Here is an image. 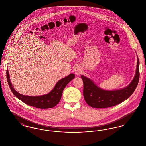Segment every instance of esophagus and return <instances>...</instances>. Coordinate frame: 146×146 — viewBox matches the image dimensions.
I'll use <instances>...</instances> for the list:
<instances>
[{"instance_id":"34e87169","label":"esophagus","mask_w":146,"mask_h":146,"mask_svg":"<svg viewBox=\"0 0 146 146\" xmlns=\"http://www.w3.org/2000/svg\"><path fill=\"white\" fill-rule=\"evenodd\" d=\"M74 72H75V73L76 74V75L80 74L82 73V69L81 67L79 66H76L75 70H74Z\"/></svg>"}]
</instances>
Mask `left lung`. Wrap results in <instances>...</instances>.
<instances>
[{
	"label": "left lung",
	"mask_w": 146,
	"mask_h": 146,
	"mask_svg": "<svg viewBox=\"0 0 146 146\" xmlns=\"http://www.w3.org/2000/svg\"><path fill=\"white\" fill-rule=\"evenodd\" d=\"M136 73L131 82L124 88L114 90H104L97 86L90 78L81 76L83 81V95L85 101L91 107L104 108L119 104L130 97L136 89L139 83V62L137 55Z\"/></svg>",
	"instance_id": "8db88e82"
}]
</instances>
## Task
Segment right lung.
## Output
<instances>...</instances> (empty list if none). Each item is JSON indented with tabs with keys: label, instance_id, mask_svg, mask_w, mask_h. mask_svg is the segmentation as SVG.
Returning <instances> with one entry per match:
<instances>
[{
	"label": "right lung",
	"instance_id": "right-lung-1",
	"mask_svg": "<svg viewBox=\"0 0 146 146\" xmlns=\"http://www.w3.org/2000/svg\"><path fill=\"white\" fill-rule=\"evenodd\" d=\"M7 77L9 86L14 95L21 101L29 106L41 109L52 108L58 104L66 85L75 78V74L71 73L68 76L58 80L52 90L49 93L40 96H27L22 95L15 90L10 82L9 73L7 70Z\"/></svg>",
	"mask_w": 146,
	"mask_h": 146
}]
</instances>
